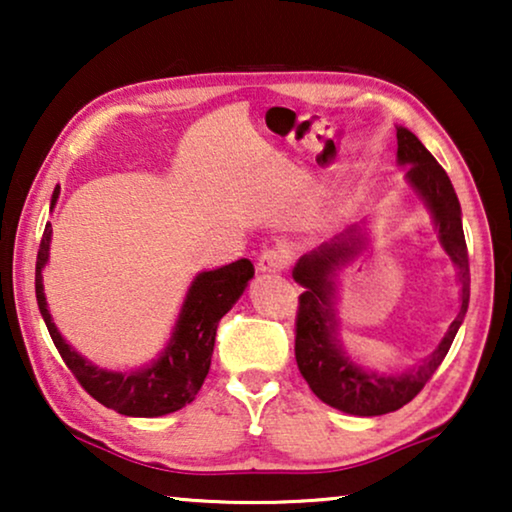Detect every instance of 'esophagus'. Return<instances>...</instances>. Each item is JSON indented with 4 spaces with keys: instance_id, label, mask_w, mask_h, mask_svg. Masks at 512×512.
I'll return each instance as SVG.
<instances>
[{
    "instance_id": "1",
    "label": "esophagus",
    "mask_w": 512,
    "mask_h": 512,
    "mask_svg": "<svg viewBox=\"0 0 512 512\" xmlns=\"http://www.w3.org/2000/svg\"><path fill=\"white\" fill-rule=\"evenodd\" d=\"M291 263V251L282 247L265 249L261 256H258V270L261 272H282L289 268Z\"/></svg>"
}]
</instances>
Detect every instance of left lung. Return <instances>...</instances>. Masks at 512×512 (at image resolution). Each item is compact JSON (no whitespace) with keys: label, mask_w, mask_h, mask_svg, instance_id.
Segmentation results:
<instances>
[{"label":"left lung","mask_w":512,"mask_h":512,"mask_svg":"<svg viewBox=\"0 0 512 512\" xmlns=\"http://www.w3.org/2000/svg\"><path fill=\"white\" fill-rule=\"evenodd\" d=\"M398 163L408 165L405 179L412 191L424 200L436 221L440 244L459 270L461 282V310L457 319L447 328L429 359L417 368L405 370L401 375L368 373L349 359L338 340L335 326L333 296L335 282L342 265H347L363 247V235L352 226L345 233L321 244L319 249L305 254L293 268V279L303 286L298 298L296 314V361L300 375L310 384V389L331 408H338L349 415L375 417L387 415L410 403L424 384L431 380L440 363L450 352L454 335L466 317L468 298H471V270H468L466 237L461 228V207L454 193L447 172L438 160L426 151V146L412 135L408 128H396Z\"/></svg>","instance_id":"left-lung-1"}]
</instances>
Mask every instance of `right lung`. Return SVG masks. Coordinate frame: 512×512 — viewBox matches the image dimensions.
Listing matches in <instances>:
<instances>
[{
    "mask_svg": "<svg viewBox=\"0 0 512 512\" xmlns=\"http://www.w3.org/2000/svg\"><path fill=\"white\" fill-rule=\"evenodd\" d=\"M58 195L60 188H55L51 209ZM51 233V223H46L37 254L34 289H37L39 312L46 321L53 345L58 347L62 361L72 370L81 387L104 408L128 417L170 415V412H177L186 403H191L198 396L209 366H212L219 321L247 289V282L254 277V263L249 258H240V261L223 265V268L200 272L186 293L172 338L160 359L146 368L130 370V373H114V370L93 366L79 352H74L72 345H67V340L53 324L44 296V277H41V270L48 263Z\"/></svg>",
    "mask_w": 512,
    "mask_h": 512,
    "instance_id": "right-lung-1",
    "label": "right lung"
}]
</instances>
